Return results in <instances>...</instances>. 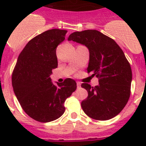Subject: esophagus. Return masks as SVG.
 Returning <instances> with one entry per match:
<instances>
[{
	"label": "esophagus",
	"instance_id": "1",
	"mask_svg": "<svg viewBox=\"0 0 146 146\" xmlns=\"http://www.w3.org/2000/svg\"><path fill=\"white\" fill-rule=\"evenodd\" d=\"M76 86H77V88L79 89V88H80V86H81V83H80V82H76Z\"/></svg>",
	"mask_w": 146,
	"mask_h": 146
}]
</instances>
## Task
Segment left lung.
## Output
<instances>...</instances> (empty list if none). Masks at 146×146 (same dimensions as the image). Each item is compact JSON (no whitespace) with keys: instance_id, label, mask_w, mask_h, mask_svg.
I'll list each match as a JSON object with an SVG mask.
<instances>
[{"instance_id":"obj_1","label":"left lung","mask_w":146,"mask_h":146,"mask_svg":"<svg viewBox=\"0 0 146 146\" xmlns=\"http://www.w3.org/2000/svg\"><path fill=\"white\" fill-rule=\"evenodd\" d=\"M68 41L85 44L89 50L88 73L98 79L93 87L88 83L81 86L88 97L81 106L86 114L98 120H107L117 116L130 96L132 70L122 49L115 41L99 31L84 30L70 35Z\"/></svg>"}]
</instances>
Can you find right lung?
<instances>
[{"instance_id":"obj_1","label":"right lung","mask_w":146,"mask_h":146,"mask_svg":"<svg viewBox=\"0 0 146 146\" xmlns=\"http://www.w3.org/2000/svg\"><path fill=\"white\" fill-rule=\"evenodd\" d=\"M66 33L53 29L33 38L19 54L13 71L12 86L22 108L38 122L61 117L64 102L76 89V82L70 78L57 86L50 82L52 70L57 66L56 49Z\"/></svg>"}]
</instances>
